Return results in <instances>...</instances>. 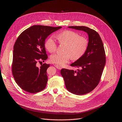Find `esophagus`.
Here are the masks:
<instances>
[{"instance_id":"1","label":"esophagus","mask_w":122,"mask_h":122,"mask_svg":"<svg viewBox=\"0 0 122 122\" xmlns=\"http://www.w3.org/2000/svg\"><path fill=\"white\" fill-rule=\"evenodd\" d=\"M55 66V67H56L57 69H60H60H61V68H62V67L60 66H58V65H54Z\"/></svg>"}]
</instances>
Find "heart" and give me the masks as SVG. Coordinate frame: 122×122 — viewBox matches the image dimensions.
Masks as SVG:
<instances>
[{"mask_svg":"<svg viewBox=\"0 0 122 122\" xmlns=\"http://www.w3.org/2000/svg\"><path fill=\"white\" fill-rule=\"evenodd\" d=\"M56 38L60 44L66 45L64 54H54L50 57L51 62L60 66L69 62L80 59L86 53L88 47V41L86 38L81 36L74 31L66 30L59 33ZM44 46L50 53H54L57 49V43L54 38L50 37L45 41Z\"/></svg>","mask_w":122,"mask_h":122,"instance_id":"b5f03b06","label":"heart"}]
</instances>
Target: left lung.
Here are the masks:
<instances>
[{"label": "left lung", "instance_id": "1", "mask_svg": "<svg viewBox=\"0 0 122 122\" xmlns=\"http://www.w3.org/2000/svg\"><path fill=\"white\" fill-rule=\"evenodd\" d=\"M69 28L85 31L88 35V49L80 59L71 64L77 71L63 68L61 74L66 89L74 94L82 95L93 90L98 84L106 64L105 51L101 39L95 30L84 26Z\"/></svg>", "mask_w": 122, "mask_h": 122}]
</instances>
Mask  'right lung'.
Masks as SVG:
<instances>
[{"label":"right lung","mask_w":122,"mask_h":122,"mask_svg":"<svg viewBox=\"0 0 122 122\" xmlns=\"http://www.w3.org/2000/svg\"><path fill=\"white\" fill-rule=\"evenodd\" d=\"M61 28L35 25L24 30L17 39L13 47L12 72L15 82L25 91L36 93L45 88L50 65L44 63L38 67L37 63L48 58L45 39Z\"/></svg>","instance_id":"add662e5"}]
</instances>
